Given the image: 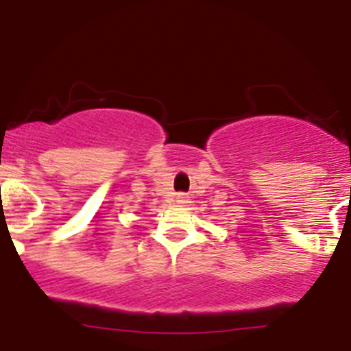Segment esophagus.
<instances>
[{"mask_svg":"<svg viewBox=\"0 0 351 351\" xmlns=\"http://www.w3.org/2000/svg\"><path fill=\"white\" fill-rule=\"evenodd\" d=\"M176 203L177 204H187L189 203V196H187L186 193H179L176 196Z\"/></svg>","mask_w":351,"mask_h":351,"instance_id":"1","label":"esophagus"}]
</instances>
